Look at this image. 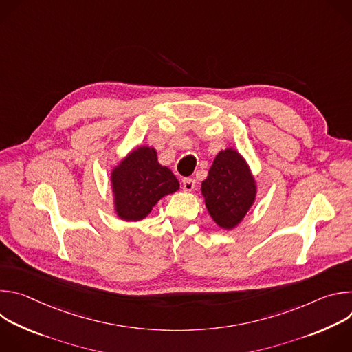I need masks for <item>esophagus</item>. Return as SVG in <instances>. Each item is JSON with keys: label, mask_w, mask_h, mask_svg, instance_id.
I'll return each instance as SVG.
<instances>
[{"label": "esophagus", "mask_w": 352, "mask_h": 352, "mask_svg": "<svg viewBox=\"0 0 352 352\" xmlns=\"http://www.w3.org/2000/svg\"><path fill=\"white\" fill-rule=\"evenodd\" d=\"M182 188L185 192H192L195 189V179L193 178H185L182 181Z\"/></svg>", "instance_id": "esophagus-1"}]
</instances>
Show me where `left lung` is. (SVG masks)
Masks as SVG:
<instances>
[{
	"instance_id": "obj_1",
	"label": "left lung",
	"mask_w": 352,
	"mask_h": 352,
	"mask_svg": "<svg viewBox=\"0 0 352 352\" xmlns=\"http://www.w3.org/2000/svg\"><path fill=\"white\" fill-rule=\"evenodd\" d=\"M200 192L212 220L230 231L254 206L258 185L245 157L234 147H227L214 157Z\"/></svg>"
}]
</instances>
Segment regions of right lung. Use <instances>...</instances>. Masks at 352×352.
I'll return each mask as SVG.
<instances>
[{"mask_svg":"<svg viewBox=\"0 0 352 352\" xmlns=\"http://www.w3.org/2000/svg\"><path fill=\"white\" fill-rule=\"evenodd\" d=\"M114 213L122 221H140L150 214L159 200L179 189L173 171L157 160V150L139 144L111 170Z\"/></svg>","mask_w":352,"mask_h":352,"instance_id":"obj_1","label":"right lung"}]
</instances>
